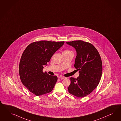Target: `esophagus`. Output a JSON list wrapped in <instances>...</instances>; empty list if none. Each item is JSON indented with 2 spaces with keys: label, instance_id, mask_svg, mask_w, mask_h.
I'll list each match as a JSON object with an SVG mask.
<instances>
[{
  "label": "esophagus",
  "instance_id": "34e87169",
  "mask_svg": "<svg viewBox=\"0 0 121 121\" xmlns=\"http://www.w3.org/2000/svg\"><path fill=\"white\" fill-rule=\"evenodd\" d=\"M58 78H61V79H64V78H66V77H64V76H61V75L59 76Z\"/></svg>",
  "mask_w": 121,
  "mask_h": 121
}]
</instances>
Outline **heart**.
<instances>
[{"label": "heart", "mask_w": 121, "mask_h": 121, "mask_svg": "<svg viewBox=\"0 0 121 121\" xmlns=\"http://www.w3.org/2000/svg\"><path fill=\"white\" fill-rule=\"evenodd\" d=\"M71 52L70 51H67V50H66V51H64L63 52Z\"/></svg>", "instance_id": "obj_1"}]
</instances>
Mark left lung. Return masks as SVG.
Returning a JSON list of instances; mask_svg holds the SVG:
<instances>
[{
    "mask_svg": "<svg viewBox=\"0 0 121 121\" xmlns=\"http://www.w3.org/2000/svg\"><path fill=\"white\" fill-rule=\"evenodd\" d=\"M66 43L76 50L74 66L79 73L77 78H70L68 91L77 97L82 98L91 94L99 84L103 71L101 59L96 48L89 43L78 40Z\"/></svg>",
    "mask_w": 121,
    "mask_h": 121,
    "instance_id": "8db88e82",
    "label": "left lung"
}]
</instances>
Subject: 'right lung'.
<instances>
[{
  "mask_svg": "<svg viewBox=\"0 0 121 121\" xmlns=\"http://www.w3.org/2000/svg\"><path fill=\"white\" fill-rule=\"evenodd\" d=\"M64 43V42H35L23 51L19 63L20 78L23 85L34 95H43L53 89L58 78L43 73V69Z\"/></svg>",
  "mask_w": 121,
  "mask_h": 121,
  "instance_id": "1",
  "label": "right lung"
}]
</instances>
